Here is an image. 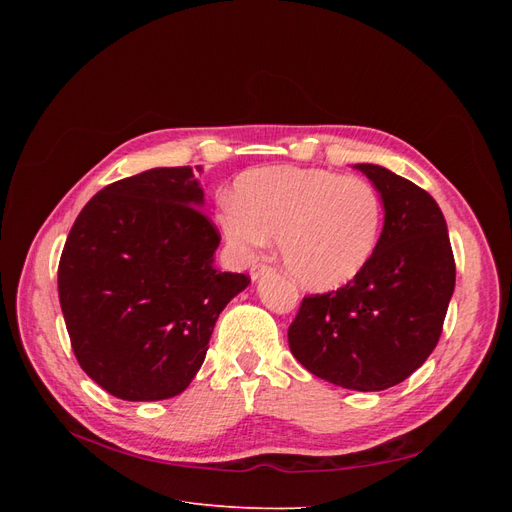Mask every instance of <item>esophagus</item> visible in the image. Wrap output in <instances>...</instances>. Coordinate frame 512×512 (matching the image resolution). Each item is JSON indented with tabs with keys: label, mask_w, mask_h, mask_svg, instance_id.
Wrapping results in <instances>:
<instances>
[{
	"label": "esophagus",
	"mask_w": 512,
	"mask_h": 512,
	"mask_svg": "<svg viewBox=\"0 0 512 512\" xmlns=\"http://www.w3.org/2000/svg\"><path fill=\"white\" fill-rule=\"evenodd\" d=\"M273 269L269 267V265H265V262H258V265H254L252 269H250V277H252V282H256V280H260L262 275H267V273H271Z\"/></svg>",
	"instance_id": "1"
}]
</instances>
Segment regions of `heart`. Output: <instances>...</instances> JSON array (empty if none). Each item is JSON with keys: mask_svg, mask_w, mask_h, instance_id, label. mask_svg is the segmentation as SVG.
Returning <instances> with one entry per match:
<instances>
[{"mask_svg": "<svg viewBox=\"0 0 512 512\" xmlns=\"http://www.w3.org/2000/svg\"><path fill=\"white\" fill-rule=\"evenodd\" d=\"M228 245L254 256L280 239L286 271L307 290H335L352 282L376 254L384 205L361 177L322 168L271 166L235 181L232 203L220 209Z\"/></svg>", "mask_w": 512, "mask_h": 512, "instance_id": "b5f03b06", "label": "heart"}]
</instances>
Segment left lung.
Segmentation results:
<instances>
[{"instance_id": "8db88e82", "label": "left lung", "mask_w": 512, "mask_h": 512, "mask_svg": "<svg viewBox=\"0 0 512 512\" xmlns=\"http://www.w3.org/2000/svg\"><path fill=\"white\" fill-rule=\"evenodd\" d=\"M354 168L382 198L378 250L346 286L303 299L288 344L322 380L384 391L436 348L455 290V258L444 215L423 188L376 164Z\"/></svg>"}]
</instances>
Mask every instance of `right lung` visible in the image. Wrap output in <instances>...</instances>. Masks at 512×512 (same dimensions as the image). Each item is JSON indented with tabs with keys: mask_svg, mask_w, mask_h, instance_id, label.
<instances>
[{
	"mask_svg": "<svg viewBox=\"0 0 512 512\" xmlns=\"http://www.w3.org/2000/svg\"><path fill=\"white\" fill-rule=\"evenodd\" d=\"M203 203L190 166L151 168L106 185L76 218L57 269L59 303L76 361L106 393H183L215 320L250 284L213 267L220 232Z\"/></svg>",
	"mask_w": 512,
	"mask_h": 512,
	"instance_id": "obj_1",
	"label": "right lung"
}]
</instances>
